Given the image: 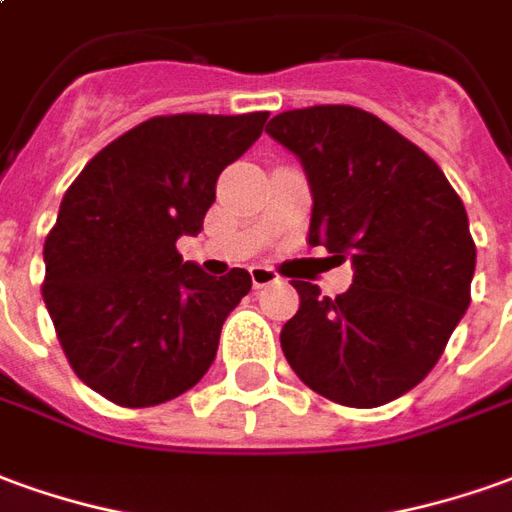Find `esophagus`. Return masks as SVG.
Listing matches in <instances>:
<instances>
[{
	"instance_id": "1",
	"label": "esophagus",
	"mask_w": 512,
	"mask_h": 512,
	"mask_svg": "<svg viewBox=\"0 0 512 512\" xmlns=\"http://www.w3.org/2000/svg\"><path fill=\"white\" fill-rule=\"evenodd\" d=\"M249 277H252L255 288H266V285H274V282L280 280V274L268 266H252L249 268Z\"/></svg>"
}]
</instances>
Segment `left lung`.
<instances>
[{"mask_svg": "<svg viewBox=\"0 0 512 512\" xmlns=\"http://www.w3.org/2000/svg\"><path fill=\"white\" fill-rule=\"evenodd\" d=\"M266 132L307 171V244L355 266L335 299L293 280L299 310L280 332L285 360L338 405L393 402L430 374L471 302L466 207L427 152L360 107L285 110Z\"/></svg>", "mask_w": 512, "mask_h": 512, "instance_id": "left-lung-1", "label": "left lung"}]
</instances>
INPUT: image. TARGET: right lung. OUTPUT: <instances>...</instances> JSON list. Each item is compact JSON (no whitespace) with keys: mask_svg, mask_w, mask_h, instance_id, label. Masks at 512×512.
Instances as JSON below:
<instances>
[{"mask_svg":"<svg viewBox=\"0 0 512 512\" xmlns=\"http://www.w3.org/2000/svg\"><path fill=\"white\" fill-rule=\"evenodd\" d=\"M268 113L155 116L88 160L44 244L41 285L74 374L121 407L169 402L205 377L224 318L252 288L244 268L182 263L216 180Z\"/></svg>","mask_w":512,"mask_h":512,"instance_id":"obj_1","label":"right lung"}]
</instances>
